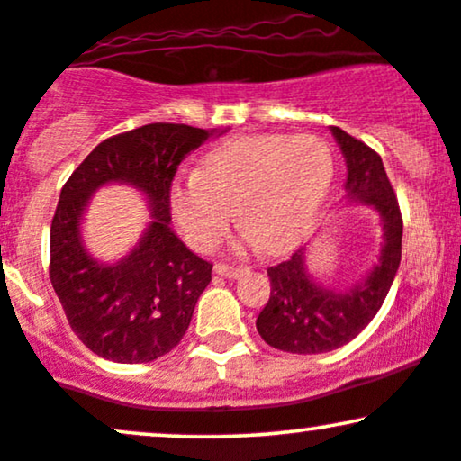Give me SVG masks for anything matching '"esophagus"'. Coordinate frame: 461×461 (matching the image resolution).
Masks as SVG:
<instances>
[{
    "mask_svg": "<svg viewBox=\"0 0 461 461\" xmlns=\"http://www.w3.org/2000/svg\"><path fill=\"white\" fill-rule=\"evenodd\" d=\"M214 273L221 276H227V279H236L242 273H247L245 266H230V264H216L214 266Z\"/></svg>",
    "mask_w": 461,
    "mask_h": 461,
    "instance_id": "34e87169",
    "label": "esophagus"
}]
</instances>
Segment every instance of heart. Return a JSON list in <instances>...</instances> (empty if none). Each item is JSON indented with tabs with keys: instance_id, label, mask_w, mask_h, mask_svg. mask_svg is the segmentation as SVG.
Here are the masks:
<instances>
[{
	"instance_id": "1",
	"label": "heart",
	"mask_w": 461,
	"mask_h": 461,
	"mask_svg": "<svg viewBox=\"0 0 461 461\" xmlns=\"http://www.w3.org/2000/svg\"><path fill=\"white\" fill-rule=\"evenodd\" d=\"M332 182L330 149L318 135H251L210 152L197 174L169 191V210L185 240L210 251L231 219L266 253L290 251L324 206Z\"/></svg>"
}]
</instances>
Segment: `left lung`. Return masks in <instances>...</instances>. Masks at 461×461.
<instances>
[{
  "instance_id": "1",
  "label": "left lung",
  "mask_w": 461,
  "mask_h": 461,
  "mask_svg": "<svg viewBox=\"0 0 461 461\" xmlns=\"http://www.w3.org/2000/svg\"><path fill=\"white\" fill-rule=\"evenodd\" d=\"M330 132L346 158L348 199L380 214L384 240L371 273L343 292L315 284L304 249L270 266V298L255 326L268 346L292 354L330 352L352 341L380 312L402 262L403 221L380 154L339 126H330Z\"/></svg>"
}]
</instances>
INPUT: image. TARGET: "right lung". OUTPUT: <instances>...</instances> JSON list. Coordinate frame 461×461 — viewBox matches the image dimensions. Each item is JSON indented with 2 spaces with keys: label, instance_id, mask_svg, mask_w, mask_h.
<instances>
[{
  "label": "right lung",
  "instance_id": "obj_1",
  "mask_svg": "<svg viewBox=\"0 0 461 461\" xmlns=\"http://www.w3.org/2000/svg\"><path fill=\"white\" fill-rule=\"evenodd\" d=\"M214 132L165 122L122 132L98 143L64 185L49 276L72 332L101 358L149 363L185 337L212 264L171 231L169 191L177 165ZM113 181L141 190L153 221L129 256L101 263L82 247L80 219L93 193Z\"/></svg>",
  "mask_w": 461,
  "mask_h": 461
}]
</instances>
